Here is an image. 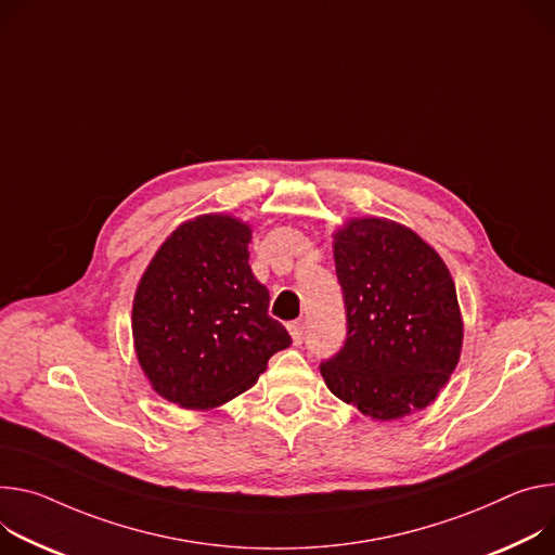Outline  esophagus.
<instances>
[{
    "label": "esophagus",
    "mask_w": 555,
    "mask_h": 555,
    "mask_svg": "<svg viewBox=\"0 0 555 555\" xmlns=\"http://www.w3.org/2000/svg\"><path fill=\"white\" fill-rule=\"evenodd\" d=\"M287 330H289V336H292V340H294L296 345L304 343V336H306V325H304V321H292V323L287 325Z\"/></svg>",
    "instance_id": "1"
}]
</instances>
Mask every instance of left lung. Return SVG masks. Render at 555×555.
I'll list each match as a JSON object with an SVG mask.
<instances>
[{"instance_id": "left-lung-1", "label": "left lung", "mask_w": 555, "mask_h": 555, "mask_svg": "<svg viewBox=\"0 0 555 555\" xmlns=\"http://www.w3.org/2000/svg\"><path fill=\"white\" fill-rule=\"evenodd\" d=\"M347 338L321 363L325 385L374 421L425 410L456 370L463 319L456 285L414 230L349 219L334 232Z\"/></svg>"}]
</instances>
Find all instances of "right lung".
I'll use <instances>...</instances> for the list:
<instances>
[{
	"label": "right lung",
	"instance_id": "right-lung-1",
	"mask_svg": "<svg viewBox=\"0 0 555 555\" xmlns=\"http://www.w3.org/2000/svg\"><path fill=\"white\" fill-rule=\"evenodd\" d=\"M251 230L230 215L181 223L145 268L132 304L137 361L153 389L212 410L259 380L287 330L247 263Z\"/></svg>",
	"mask_w": 555,
	"mask_h": 555
}]
</instances>
